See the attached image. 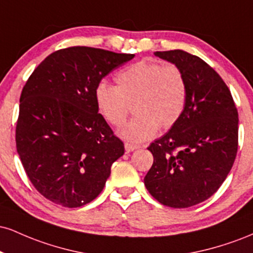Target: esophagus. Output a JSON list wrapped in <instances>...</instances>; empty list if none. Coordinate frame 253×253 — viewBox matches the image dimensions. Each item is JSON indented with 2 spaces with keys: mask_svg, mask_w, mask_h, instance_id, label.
I'll list each match as a JSON object with an SVG mask.
<instances>
[{
  "mask_svg": "<svg viewBox=\"0 0 253 253\" xmlns=\"http://www.w3.org/2000/svg\"><path fill=\"white\" fill-rule=\"evenodd\" d=\"M136 149H139L138 145L130 144V143H125V150H126L127 152H132V151H134Z\"/></svg>",
  "mask_w": 253,
  "mask_h": 253,
  "instance_id": "1",
  "label": "esophagus"
}]
</instances>
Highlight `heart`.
<instances>
[{
    "instance_id": "obj_1",
    "label": "heart",
    "mask_w": 253,
    "mask_h": 253,
    "mask_svg": "<svg viewBox=\"0 0 253 253\" xmlns=\"http://www.w3.org/2000/svg\"><path fill=\"white\" fill-rule=\"evenodd\" d=\"M117 86L104 81L94 90L95 103L107 123L120 127L134 103L135 117L120 134L132 143H143L178 123L188 101V83L176 65L156 62L134 63L118 72Z\"/></svg>"
}]
</instances>
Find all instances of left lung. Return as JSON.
<instances>
[{"instance_id":"obj_1","label":"left lung","mask_w":253,"mask_h":253,"mask_svg":"<svg viewBox=\"0 0 253 253\" xmlns=\"http://www.w3.org/2000/svg\"><path fill=\"white\" fill-rule=\"evenodd\" d=\"M155 54L181 69L188 101L178 123L147 147L153 164L144 183L162 205L188 208L210 199L233 167L238 110L228 86L201 58L182 50Z\"/></svg>"}]
</instances>
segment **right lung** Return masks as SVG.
Wrapping results in <instances>:
<instances>
[{
	"label": "right lung",
	"instance_id": "right-lung-1",
	"mask_svg": "<svg viewBox=\"0 0 253 253\" xmlns=\"http://www.w3.org/2000/svg\"><path fill=\"white\" fill-rule=\"evenodd\" d=\"M134 54L74 46L46 57L20 96L16 150L43 197L68 208L96 199L110 167L125 153L98 113L94 90Z\"/></svg>",
	"mask_w": 253,
	"mask_h": 253
}]
</instances>
